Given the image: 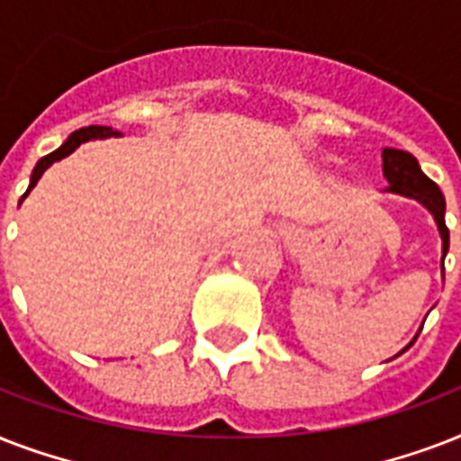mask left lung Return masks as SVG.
Masks as SVG:
<instances>
[{"label":"left lung","instance_id":"8db88e82","mask_svg":"<svg viewBox=\"0 0 461 461\" xmlns=\"http://www.w3.org/2000/svg\"><path fill=\"white\" fill-rule=\"evenodd\" d=\"M383 174H385L387 184H390V186H387V194L414 198L416 203H421L423 208L429 210L430 215H433V220H436L438 224V231H440V239H443V260H445L447 249H450V231H447V224H445L443 191L438 188L436 181H430L429 176L421 172L419 159H416L411 153H407V150L383 148ZM419 332H421V330H419ZM419 332H416L414 339H411L404 349H409V347L416 342Z\"/></svg>","mask_w":461,"mask_h":461}]
</instances>
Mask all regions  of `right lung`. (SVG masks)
Segmentation results:
<instances>
[{
  "instance_id": "right-lung-1",
  "label": "right lung",
  "mask_w": 461,
  "mask_h": 461,
  "mask_svg": "<svg viewBox=\"0 0 461 461\" xmlns=\"http://www.w3.org/2000/svg\"><path fill=\"white\" fill-rule=\"evenodd\" d=\"M112 136L117 139V136H122V133L112 131L110 126H83V129H78V131L71 133V136H68V139L64 140V143H61V146L57 148L54 153H50V155H45V158H42V159H38V165H35V169H32L31 184H28V191H25V194H23V198L28 194H31L32 186L38 184L40 176L45 174L47 167L54 165V162H59L61 158H67V155L74 153L76 148L81 146V143H88V140H97V139H100V140H103V139H112ZM23 198H21V203H23ZM21 203H18V205H21Z\"/></svg>"
}]
</instances>
